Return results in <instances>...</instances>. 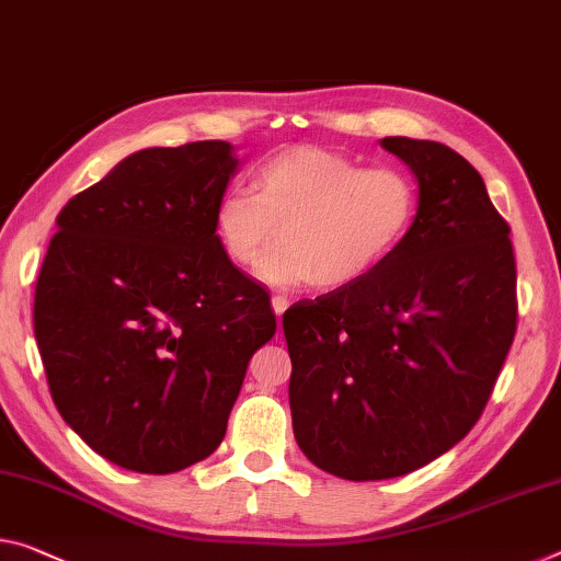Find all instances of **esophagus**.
I'll return each instance as SVG.
<instances>
[{"instance_id": "34e87169", "label": "esophagus", "mask_w": 561, "mask_h": 561, "mask_svg": "<svg viewBox=\"0 0 561 561\" xmlns=\"http://www.w3.org/2000/svg\"><path fill=\"white\" fill-rule=\"evenodd\" d=\"M271 304H273V310H275V316H283L286 313V308L290 306V298L288 296H283V293H278V296H273L271 298Z\"/></svg>"}]
</instances>
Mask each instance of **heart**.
<instances>
[{
    "instance_id": "heart-1",
    "label": "heart",
    "mask_w": 561,
    "mask_h": 561,
    "mask_svg": "<svg viewBox=\"0 0 561 561\" xmlns=\"http://www.w3.org/2000/svg\"><path fill=\"white\" fill-rule=\"evenodd\" d=\"M419 213L413 180L399 168H364L348 154L296 145L255 172V193L232 187L215 205L213 228L238 268L261 263L273 286L346 288L396 253Z\"/></svg>"
}]
</instances>
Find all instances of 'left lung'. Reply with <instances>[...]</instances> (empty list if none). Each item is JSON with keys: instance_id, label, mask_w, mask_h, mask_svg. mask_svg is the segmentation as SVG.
I'll use <instances>...</instances> for the list:
<instances>
[{"instance_id": "1", "label": "left lung", "mask_w": 561, "mask_h": 561, "mask_svg": "<svg viewBox=\"0 0 561 561\" xmlns=\"http://www.w3.org/2000/svg\"><path fill=\"white\" fill-rule=\"evenodd\" d=\"M419 180L403 243L346 288L283 313L296 442L351 481L416 471L484 413L516 333L510 226L442 142L383 137Z\"/></svg>"}]
</instances>
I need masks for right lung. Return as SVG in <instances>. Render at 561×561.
Returning a JSON list of instances; mask_svg holds the SVG:
<instances>
[{"instance_id": "add662e5", "label": "right lung", "mask_w": 561, "mask_h": 561, "mask_svg": "<svg viewBox=\"0 0 561 561\" xmlns=\"http://www.w3.org/2000/svg\"><path fill=\"white\" fill-rule=\"evenodd\" d=\"M236 168L222 140L148 148L57 215L34 339L57 411L123 469L175 473L218 449L275 333L268 290L215 238Z\"/></svg>"}]
</instances>
